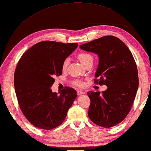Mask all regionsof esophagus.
Here are the masks:
<instances>
[{
    "label": "esophagus",
    "instance_id": "obj_1",
    "mask_svg": "<svg viewBox=\"0 0 151 151\" xmlns=\"http://www.w3.org/2000/svg\"><path fill=\"white\" fill-rule=\"evenodd\" d=\"M84 92L83 91H81V90H78L77 91V94L78 95H82V94H84Z\"/></svg>",
    "mask_w": 151,
    "mask_h": 151
}]
</instances>
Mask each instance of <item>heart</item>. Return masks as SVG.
Returning <instances> with one entry per match:
<instances>
[{"instance_id": "heart-1", "label": "heart", "mask_w": 151, "mask_h": 151, "mask_svg": "<svg viewBox=\"0 0 151 151\" xmlns=\"http://www.w3.org/2000/svg\"><path fill=\"white\" fill-rule=\"evenodd\" d=\"M78 58L79 61L83 65H85L86 63L89 62H93V57L90 53H81L78 55ZM68 63H69V59L66 58L63 62L62 68L63 70H65L67 68ZM74 84L77 86H83V83L81 81H74Z\"/></svg>"}]
</instances>
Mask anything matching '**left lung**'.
I'll return each instance as SVG.
<instances>
[{
    "label": "left lung",
    "instance_id": "8db88e82",
    "mask_svg": "<svg viewBox=\"0 0 151 151\" xmlns=\"http://www.w3.org/2000/svg\"><path fill=\"white\" fill-rule=\"evenodd\" d=\"M99 58L95 83L108 87L100 92L87 93L90 99L89 118L101 127L109 128L127 116L139 87L137 68L129 49L121 40L106 35L80 45Z\"/></svg>",
    "mask_w": 151,
    "mask_h": 151
}]
</instances>
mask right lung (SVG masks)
Wrapping results in <instances>:
<instances>
[{
	"mask_svg": "<svg viewBox=\"0 0 151 151\" xmlns=\"http://www.w3.org/2000/svg\"><path fill=\"white\" fill-rule=\"evenodd\" d=\"M78 43L43 41L26 51L14 73V88L19 106L33 125L45 130L61 124L77 97L76 91L65 87L59 93L51 87L55 76L62 75V65Z\"/></svg>",
	"mask_w": 151,
	"mask_h": 151,
	"instance_id": "add662e5",
	"label": "right lung"
}]
</instances>
